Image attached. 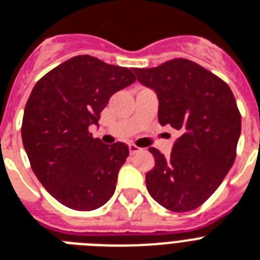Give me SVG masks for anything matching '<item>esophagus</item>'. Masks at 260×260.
<instances>
[{
    "mask_svg": "<svg viewBox=\"0 0 260 260\" xmlns=\"http://www.w3.org/2000/svg\"><path fill=\"white\" fill-rule=\"evenodd\" d=\"M142 150V148H140V147H138V146H135V144H129V152L132 155L134 154H136V152H139V151Z\"/></svg>",
    "mask_w": 260,
    "mask_h": 260,
    "instance_id": "34e87169",
    "label": "esophagus"
}]
</instances>
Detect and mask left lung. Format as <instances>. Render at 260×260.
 Wrapping results in <instances>:
<instances>
[{"mask_svg":"<svg viewBox=\"0 0 260 260\" xmlns=\"http://www.w3.org/2000/svg\"><path fill=\"white\" fill-rule=\"evenodd\" d=\"M134 71L158 95L160 125L181 134L169 158L148 148L155 167L146 175L147 190L169 210L196 209L221 185L236 158L242 116L234 93L217 75L187 59Z\"/></svg>","mask_w":260,"mask_h":260,"instance_id":"left-lung-1","label":"left lung"}]
</instances>
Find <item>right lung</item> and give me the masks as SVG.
<instances>
[{
	"label": "right lung",
	"instance_id": "right-lung-1",
	"mask_svg": "<svg viewBox=\"0 0 260 260\" xmlns=\"http://www.w3.org/2000/svg\"><path fill=\"white\" fill-rule=\"evenodd\" d=\"M136 77L90 55L69 59L39 79L22 117V144L44 189L67 208L94 210L109 201L129 148L106 146L89 126L98 125L109 98Z\"/></svg>",
	"mask_w": 260,
	"mask_h": 260
}]
</instances>
